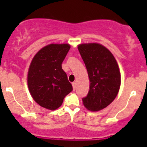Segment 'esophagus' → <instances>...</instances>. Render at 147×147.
Masks as SVG:
<instances>
[{
    "instance_id": "obj_1",
    "label": "esophagus",
    "mask_w": 147,
    "mask_h": 147,
    "mask_svg": "<svg viewBox=\"0 0 147 147\" xmlns=\"http://www.w3.org/2000/svg\"><path fill=\"white\" fill-rule=\"evenodd\" d=\"M72 87H73V90H75V88H76V83H75V82H72Z\"/></svg>"
}]
</instances>
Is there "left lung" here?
<instances>
[{"instance_id":"left-lung-1","label":"left lung","mask_w":147,"mask_h":147,"mask_svg":"<svg viewBox=\"0 0 147 147\" xmlns=\"http://www.w3.org/2000/svg\"><path fill=\"white\" fill-rule=\"evenodd\" d=\"M88 73L90 90L82 99L83 105L92 112H97L110 105L117 95L121 74L113 54L97 42L78 46Z\"/></svg>"}]
</instances>
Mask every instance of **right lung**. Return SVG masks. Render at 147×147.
I'll use <instances>...</instances> for the list:
<instances>
[{"mask_svg": "<svg viewBox=\"0 0 147 147\" xmlns=\"http://www.w3.org/2000/svg\"><path fill=\"white\" fill-rule=\"evenodd\" d=\"M70 48L68 43H51L33 57L28 71V87L32 99L40 106L55 110L65 97L72 91L62 63Z\"/></svg>", "mask_w": 147, "mask_h": 147, "instance_id": "1", "label": "right lung"}]
</instances>
